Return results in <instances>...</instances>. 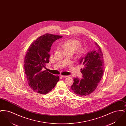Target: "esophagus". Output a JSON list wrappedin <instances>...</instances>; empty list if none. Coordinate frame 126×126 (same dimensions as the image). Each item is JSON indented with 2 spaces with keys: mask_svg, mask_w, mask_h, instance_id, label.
I'll list each match as a JSON object with an SVG mask.
<instances>
[{
  "mask_svg": "<svg viewBox=\"0 0 126 126\" xmlns=\"http://www.w3.org/2000/svg\"><path fill=\"white\" fill-rule=\"evenodd\" d=\"M60 76H61V77H62V78H66V77H68V76H63V75H60Z\"/></svg>",
  "mask_w": 126,
  "mask_h": 126,
  "instance_id": "esophagus-1",
  "label": "esophagus"
}]
</instances>
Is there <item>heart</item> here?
Returning <instances> with one entry per match:
<instances>
[{
    "label": "heart",
    "mask_w": 126,
    "mask_h": 126,
    "mask_svg": "<svg viewBox=\"0 0 126 126\" xmlns=\"http://www.w3.org/2000/svg\"><path fill=\"white\" fill-rule=\"evenodd\" d=\"M80 43L78 41L73 39H68L62 44L61 47L64 51L69 50L74 52L75 50L80 46ZM84 52L85 50L83 48H80L78 49V53L79 55H82L84 54Z\"/></svg>",
    "instance_id": "heart-1"
}]
</instances>
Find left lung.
Instances as JSON below:
<instances>
[{
	"label": "left lung",
	"instance_id": "left-lung-1",
	"mask_svg": "<svg viewBox=\"0 0 126 126\" xmlns=\"http://www.w3.org/2000/svg\"><path fill=\"white\" fill-rule=\"evenodd\" d=\"M94 44L96 50L88 52L79 60L83 66L81 69L82 78H74V82L71 87L73 91L80 96L89 95L95 90L103 74L104 62L102 50L96 42Z\"/></svg>",
	"mask_w": 126,
	"mask_h": 126
}]
</instances>
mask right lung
<instances>
[{
	"instance_id": "right-lung-1",
	"label": "right lung",
	"mask_w": 126,
	"mask_h": 126,
	"mask_svg": "<svg viewBox=\"0 0 126 126\" xmlns=\"http://www.w3.org/2000/svg\"><path fill=\"white\" fill-rule=\"evenodd\" d=\"M62 36L47 33L32 42L28 48L24 60V71L30 87L34 92L46 94L55 86L60 78L43 70L45 64L49 63L51 46Z\"/></svg>"
}]
</instances>
